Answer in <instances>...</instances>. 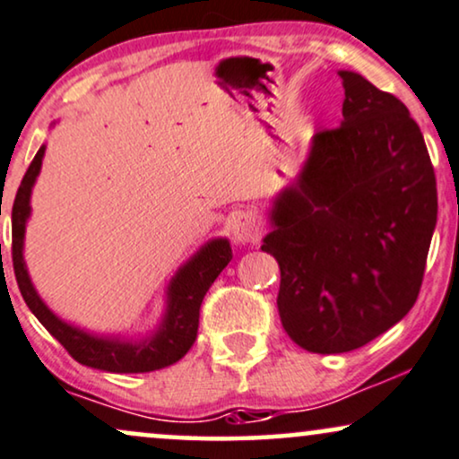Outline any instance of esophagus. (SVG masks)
Segmentation results:
<instances>
[{
	"mask_svg": "<svg viewBox=\"0 0 459 459\" xmlns=\"http://www.w3.org/2000/svg\"><path fill=\"white\" fill-rule=\"evenodd\" d=\"M230 233H233V239L237 244H256L261 239L263 229L261 222L254 218L252 213H239L233 220V226H230Z\"/></svg>",
	"mask_w": 459,
	"mask_h": 459,
	"instance_id": "1",
	"label": "esophagus"
}]
</instances>
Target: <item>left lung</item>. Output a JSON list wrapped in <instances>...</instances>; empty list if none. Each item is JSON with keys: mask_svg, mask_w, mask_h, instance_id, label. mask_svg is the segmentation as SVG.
I'll return each instance as SVG.
<instances>
[{"mask_svg": "<svg viewBox=\"0 0 459 459\" xmlns=\"http://www.w3.org/2000/svg\"><path fill=\"white\" fill-rule=\"evenodd\" d=\"M342 124L314 134L295 184L273 198L261 250L280 264L278 310L295 344L349 352L415 306L438 196L408 108L351 70Z\"/></svg>", "mask_w": 459, "mask_h": 459, "instance_id": "8db88e82", "label": "left lung"}]
</instances>
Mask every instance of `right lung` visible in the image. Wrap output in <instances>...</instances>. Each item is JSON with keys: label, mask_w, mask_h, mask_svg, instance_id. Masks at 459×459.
<instances>
[{"label": "right lung", "mask_w": 459, "mask_h": 459, "mask_svg": "<svg viewBox=\"0 0 459 459\" xmlns=\"http://www.w3.org/2000/svg\"><path fill=\"white\" fill-rule=\"evenodd\" d=\"M47 145L38 149L30 169L21 181L13 205V264L21 295L34 316L44 325L76 361L87 368L113 374H141L173 366L190 351L198 333V310L209 286L222 273L233 258V250L226 237L209 239L177 269L167 286V307L158 327L141 338L121 335H98L91 331L65 323L38 295L30 272H27L23 247L25 229L31 215V190L40 175Z\"/></svg>", "instance_id": "add662e5"}]
</instances>
